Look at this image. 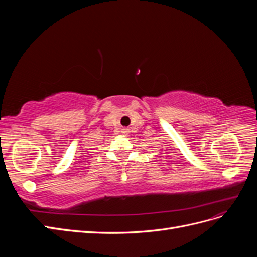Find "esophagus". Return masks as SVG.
<instances>
[{"mask_svg": "<svg viewBox=\"0 0 257 257\" xmlns=\"http://www.w3.org/2000/svg\"><path fill=\"white\" fill-rule=\"evenodd\" d=\"M127 132H128V128H125V127H124V128H122V133H124V134H126V133H127Z\"/></svg>", "mask_w": 257, "mask_h": 257, "instance_id": "obj_1", "label": "esophagus"}]
</instances>
